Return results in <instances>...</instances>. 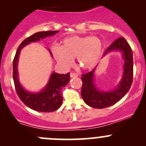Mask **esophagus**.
<instances>
[{
  "instance_id": "esophagus-1",
  "label": "esophagus",
  "mask_w": 146,
  "mask_h": 146,
  "mask_svg": "<svg viewBox=\"0 0 146 146\" xmlns=\"http://www.w3.org/2000/svg\"><path fill=\"white\" fill-rule=\"evenodd\" d=\"M70 78H76V77H78V75L77 73H70Z\"/></svg>"
}]
</instances>
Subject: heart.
Returning a JSON list of instances; mask_svg holds the SVG:
<instances>
[{"label":"heart","mask_w":146,"mask_h":146,"mask_svg":"<svg viewBox=\"0 0 146 146\" xmlns=\"http://www.w3.org/2000/svg\"><path fill=\"white\" fill-rule=\"evenodd\" d=\"M52 51L57 62L63 67H70L73 59L76 58L80 68L91 70L99 61L102 43L96 36H73L64 39L61 47H53Z\"/></svg>","instance_id":"b5f03b06"}]
</instances>
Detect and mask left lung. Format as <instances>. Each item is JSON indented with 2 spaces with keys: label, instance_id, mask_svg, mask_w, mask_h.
<instances>
[{
  "label": "left lung",
  "instance_id": "1",
  "mask_svg": "<svg viewBox=\"0 0 146 146\" xmlns=\"http://www.w3.org/2000/svg\"><path fill=\"white\" fill-rule=\"evenodd\" d=\"M120 51L123 58V71L121 79L114 89L100 90L95 83L96 67L88 73L82 75L81 95L84 102L90 107L102 109L110 107L119 102L128 92L133 82V53L129 43L123 37L114 41L104 53V56L111 51Z\"/></svg>",
  "mask_w": 146,
  "mask_h": 146
}]
</instances>
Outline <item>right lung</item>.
Segmentation results:
<instances>
[{
  "label": "right lung",
  "mask_w": 146,
  "mask_h": 146,
  "mask_svg": "<svg viewBox=\"0 0 146 146\" xmlns=\"http://www.w3.org/2000/svg\"><path fill=\"white\" fill-rule=\"evenodd\" d=\"M58 32V30L39 32L27 37L19 46L13 60V80L17 95L26 106L35 111L51 112L56 111L61 107L63 102L61 90L70 81V73L59 74L53 72L46 85L40 92H29L22 86L19 81V74L17 70L19 56L22 48H24L26 45L29 44L31 42H38L40 39H44L46 36H53ZM48 51L53 57L51 51Z\"/></svg>",
  "instance_id": "right-lung-1"
}]
</instances>
